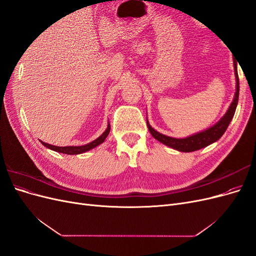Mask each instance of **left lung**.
I'll list each match as a JSON object with an SVG mask.
<instances>
[{
  "label": "left lung",
  "instance_id": "left-lung-1",
  "mask_svg": "<svg viewBox=\"0 0 256 256\" xmlns=\"http://www.w3.org/2000/svg\"><path fill=\"white\" fill-rule=\"evenodd\" d=\"M234 67H235V76H236V92H235V97L233 102L230 104L228 110L226 111V113L224 114L223 118L214 125L212 127L208 128L202 132L196 134L193 136H190L188 138H171L162 134L158 131L154 130L150 125L148 120H146L147 122V127H148L150 132L152 134V136L158 140L159 142H161L162 144H164L168 147H172V148L180 150V152H194V150H198L203 147L208 146L209 144H212L216 141H218L219 138L223 136V134L226 132V130L228 129L230 122L233 118V116L235 114L236 111V106L238 104V97H239V78H238V72H237V64L234 63Z\"/></svg>",
  "mask_w": 256,
  "mask_h": 256
}]
</instances>
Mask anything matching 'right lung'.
Instances as JSON below:
<instances>
[{"instance_id":"right-lung-1","label":"right lung","mask_w":256,"mask_h":256,"mask_svg":"<svg viewBox=\"0 0 256 256\" xmlns=\"http://www.w3.org/2000/svg\"><path fill=\"white\" fill-rule=\"evenodd\" d=\"M110 124L108 125V128L106 129L104 132L100 136L99 138H97L96 140H94L92 142L86 144V145H82V146H54V145H51V144H48V143H44L42 141H40L42 143V145H44L46 147H48V148L54 150V152H63V154H82V152H88L92 148H95L96 146H98L99 144H102L104 142L106 138L108 136V134H109L110 132Z\"/></svg>"}]
</instances>
